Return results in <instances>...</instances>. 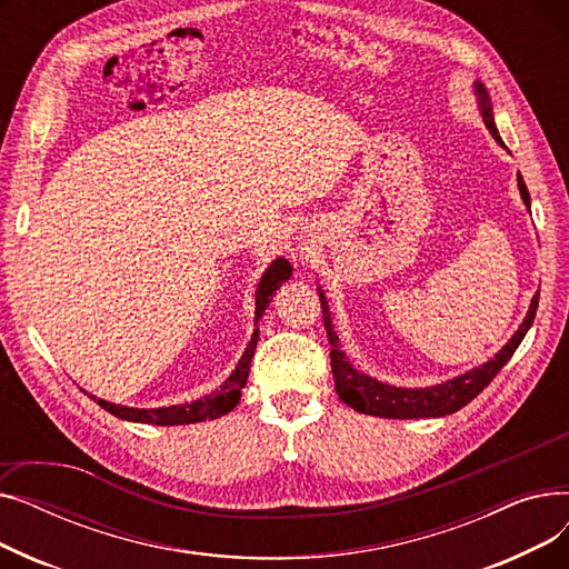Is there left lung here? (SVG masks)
<instances>
[{
	"instance_id": "left-lung-1",
	"label": "left lung",
	"mask_w": 569,
	"mask_h": 569,
	"mask_svg": "<svg viewBox=\"0 0 569 569\" xmlns=\"http://www.w3.org/2000/svg\"><path fill=\"white\" fill-rule=\"evenodd\" d=\"M477 99H480V110L485 117V124L491 131V136L502 144L498 129L493 124V114H491V101L487 89L482 87V82H477ZM519 191L523 202L530 207V196L526 189L523 177L519 174ZM537 302H540V292L532 297L530 309L526 320L521 322L519 330L515 332V337L510 339L493 360H489L487 365L477 367L455 380H447L442 385H433V387H422V390H408V387H395V385H385L378 382L371 376H365L360 371H355L352 365L346 360V355L339 348V337L332 327L330 320V311H327V300L325 295L320 292V309H322V322L327 330V339H330L332 352V373H335V387L337 395L343 403H348L350 408H355L357 412L365 415H373V417H390V420H417V417H442L461 410L466 403H470L477 395H480L485 387L498 376V371L510 362V357L515 355V350L519 348V343L523 341L526 332L530 330V325L535 320L537 313Z\"/></svg>"
}]
</instances>
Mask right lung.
<instances>
[{"label":"right lung","instance_id":"add662e5","mask_svg":"<svg viewBox=\"0 0 569 569\" xmlns=\"http://www.w3.org/2000/svg\"><path fill=\"white\" fill-rule=\"evenodd\" d=\"M292 274V267L286 258H279L274 260L272 264L267 267L264 277L260 279L258 283V290H256V322L262 318L264 309L269 307V302H272V295L277 292V288L288 281ZM256 343H258V330L253 332L242 360H239V365L234 367L232 376L219 387V390H214L212 395H207L204 399H198V401H191V403H184V406H170V408H127V406H114V403H108L103 399H97L92 397L103 410H108L110 415L114 417H122V420H129V422H144V425H159V427H174V425H193V422H204V420H217V417L230 412L239 397H242V390L247 385V378H249V371H251V360H253V350H256Z\"/></svg>","mask_w":569,"mask_h":569}]
</instances>
